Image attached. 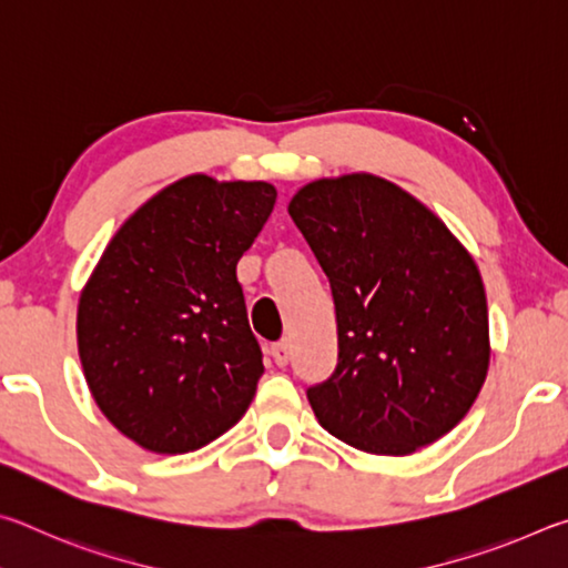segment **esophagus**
<instances>
[{"label": "esophagus", "mask_w": 568, "mask_h": 568, "mask_svg": "<svg viewBox=\"0 0 568 568\" xmlns=\"http://www.w3.org/2000/svg\"><path fill=\"white\" fill-rule=\"evenodd\" d=\"M271 355L277 365H287V361H291V345H287V341L275 343L271 348Z\"/></svg>", "instance_id": "esophagus-1"}]
</instances>
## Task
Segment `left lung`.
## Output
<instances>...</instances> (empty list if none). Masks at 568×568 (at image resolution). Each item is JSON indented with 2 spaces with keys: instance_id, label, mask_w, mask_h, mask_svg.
Returning a JSON list of instances; mask_svg holds the SVG:
<instances>
[{
  "instance_id": "obj_1",
  "label": "left lung",
  "mask_w": 568,
  "mask_h": 568,
  "mask_svg": "<svg viewBox=\"0 0 568 568\" xmlns=\"http://www.w3.org/2000/svg\"><path fill=\"white\" fill-rule=\"evenodd\" d=\"M287 213L335 305L338 365L307 390L321 426L373 456H410L454 430L491 363L474 255L434 210L371 172L307 182Z\"/></svg>"
}]
</instances>
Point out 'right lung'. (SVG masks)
Here are the masks:
<instances>
[{
  "instance_id": "right-lung-1",
  "label": "right lung",
  "mask_w": 568,
  "mask_h": 568,
  "mask_svg": "<svg viewBox=\"0 0 568 568\" xmlns=\"http://www.w3.org/2000/svg\"><path fill=\"white\" fill-rule=\"evenodd\" d=\"M275 197L263 180L180 178L124 220L84 283V381L104 418L140 448H203L253 403L263 353L235 267Z\"/></svg>"
}]
</instances>
